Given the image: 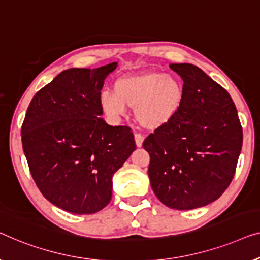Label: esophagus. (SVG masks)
<instances>
[{"instance_id":"obj_1","label":"esophagus","mask_w":260,"mask_h":260,"mask_svg":"<svg viewBox=\"0 0 260 260\" xmlns=\"http://www.w3.org/2000/svg\"><path fill=\"white\" fill-rule=\"evenodd\" d=\"M134 140L138 147H141L142 142H144V137L140 133H134Z\"/></svg>"}]
</instances>
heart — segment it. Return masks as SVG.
I'll list each match as a JSON object with an SVG mask.
<instances>
[{
  "label": "heart",
  "instance_id": "obj_1",
  "mask_svg": "<svg viewBox=\"0 0 260 260\" xmlns=\"http://www.w3.org/2000/svg\"><path fill=\"white\" fill-rule=\"evenodd\" d=\"M182 87L177 79L160 72L125 75L116 80L113 92H102L99 105L113 121L134 108L135 119L146 129H158L171 122L180 111Z\"/></svg>",
  "mask_w": 260,
  "mask_h": 260
}]
</instances>
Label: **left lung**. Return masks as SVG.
I'll use <instances>...</instances> for the list:
<instances>
[{
    "label": "left lung",
    "instance_id": "8db88e82",
    "mask_svg": "<svg viewBox=\"0 0 260 260\" xmlns=\"http://www.w3.org/2000/svg\"><path fill=\"white\" fill-rule=\"evenodd\" d=\"M181 76L177 116L145 139L153 192L167 207L206 206L235 177L243 145L238 112L228 90L191 63H171Z\"/></svg>",
    "mask_w": 260,
    "mask_h": 260
}]
</instances>
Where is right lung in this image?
<instances>
[{
	"label": "right lung",
	"instance_id": "add662e5",
	"mask_svg": "<svg viewBox=\"0 0 260 260\" xmlns=\"http://www.w3.org/2000/svg\"><path fill=\"white\" fill-rule=\"evenodd\" d=\"M116 64L61 72L34 95L22 123V147L36 186L71 213L107 206L113 174L137 147L129 127L100 118L104 80Z\"/></svg>",
	"mask_w": 260,
	"mask_h": 260
}]
</instances>
